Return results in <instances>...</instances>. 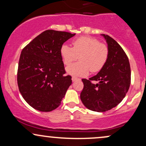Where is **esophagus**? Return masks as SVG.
Masks as SVG:
<instances>
[{
  "label": "esophagus",
  "instance_id": "esophagus-1",
  "mask_svg": "<svg viewBox=\"0 0 146 146\" xmlns=\"http://www.w3.org/2000/svg\"><path fill=\"white\" fill-rule=\"evenodd\" d=\"M77 80H80V79L76 78V77H74V76L72 77V81L75 82V81H77Z\"/></svg>",
  "mask_w": 146,
  "mask_h": 146
}]
</instances>
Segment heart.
<instances>
[{
  "label": "heart",
  "mask_w": 146,
  "mask_h": 146,
  "mask_svg": "<svg viewBox=\"0 0 146 146\" xmlns=\"http://www.w3.org/2000/svg\"><path fill=\"white\" fill-rule=\"evenodd\" d=\"M73 48L63 44L60 53L64 64L69 65L80 56V62L66 67L68 74L74 76H86L91 71L98 72L102 69L108 57L106 45L100 43L92 37H80L72 42Z\"/></svg>",
  "instance_id": "obj_1"
}]
</instances>
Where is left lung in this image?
<instances>
[{
	"mask_svg": "<svg viewBox=\"0 0 146 146\" xmlns=\"http://www.w3.org/2000/svg\"><path fill=\"white\" fill-rule=\"evenodd\" d=\"M101 36L108 45V60L96 75L88 80L82 79L84 88L80 94L83 104L88 109L100 113L115 108L122 101L131 79L130 62L123 48L110 36Z\"/></svg>",
	"mask_w": 146,
	"mask_h": 146,
	"instance_id": "obj_1",
	"label": "left lung"
}]
</instances>
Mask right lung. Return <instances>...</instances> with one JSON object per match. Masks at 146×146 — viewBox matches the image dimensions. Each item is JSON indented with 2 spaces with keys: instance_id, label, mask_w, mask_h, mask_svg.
Returning <instances> with one entry per match:
<instances>
[{
  "instance_id": "1",
  "label": "right lung",
  "mask_w": 146,
  "mask_h": 146,
  "mask_svg": "<svg viewBox=\"0 0 146 146\" xmlns=\"http://www.w3.org/2000/svg\"><path fill=\"white\" fill-rule=\"evenodd\" d=\"M75 35L46 30L23 48L18 63L17 81L22 96L29 106L50 112L61 104L71 76H65L62 46Z\"/></svg>"
}]
</instances>
